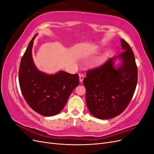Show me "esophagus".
Segmentation results:
<instances>
[{
	"label": "esophagus",
	"mask_w": 154,
	"mask_h": 154,
	"mask_svg": "<svg viewBox=\"0 0 154 154\" xmlns=\"http://www.w3.org/2000/svg\"><path fill=\"white\" fill-rule=\"evenodd\" d=\"M79 79H80V82H82L83 80V79H84V75H83V74H80V76H79Z\"/></svg>",
	"instance_id": "obj_1"
}]
</instances>
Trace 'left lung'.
<instances>
[{
	"mask_svg": "<svg viewBox=\"0 0 154 154\" xmlns=\"http://www.w3.org/2000/svg\"><path fill=\"white\" fill-rule=\"evenodd\" d=\"M121 42L122 53L109 58L99 67L88 70L83 79L88 110L98 119H108L122 114L136 90L137 67L134 54L125 40ZM117 58L121 63L116 67Z\"/></svg>",
	"mask_w": 154,
	"mask_h": 154,
	"instance_id": "obj_1",
	"label": "left lung"
}]
</instances>
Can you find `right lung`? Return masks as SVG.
<instances>
[{
    "label": "right lung",
    "instance_id": "1",
    "mask_svg": "<svg viewBox=\"0 0 154 154\" xmlns=\"http://www.w3.org/2000/svg\"><path fill=\"white\" fill-rule=\"evenodd\" d=\"M36 35L31 40L21 59L18 81L22 94L31 108L42 116H53L62 110L80 81L77 74L61 71L48 74L38 71L32 58Z\"/></svg>",
    "mask_w": 154,
    "mask_h": 154
}]
</instances>
